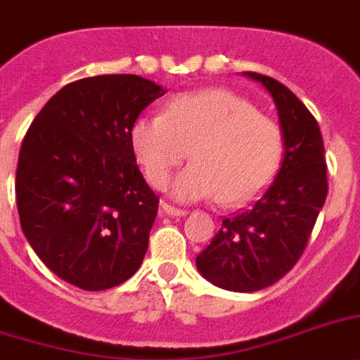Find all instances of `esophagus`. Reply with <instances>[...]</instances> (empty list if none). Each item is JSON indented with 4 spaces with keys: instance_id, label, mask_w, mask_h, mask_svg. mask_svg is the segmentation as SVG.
Segmentation results:
<instances>
[{
    "instance_id": "1",
    "label": "esophagus",
    "mask_w": 360,
    "mask_h": 360,
    "mask_svg": "<svg viewBox=\"0 0 360 360\" xmlns=\"http://www.w3.org/2000/svg\"><path fill=\"white\" fill-rule=\"evenodd\" d=\"M160 211H162L164 214H168V217H185L186 214L185 209L174 207V205H169V203H166V202L160 203Z\"/></svg>"
}]
</instances>
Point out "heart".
I'll use <instances>...</instances> for the list:
<instances>
[{
    "label": "heart",
    "instance_id": "1",
    "mask_svg": "<svg viewBox=\"0 0 360 360\" xmlns=\"http://www.w3.org/2000/svg\"><path fill=\"white\" fill-rule=\"evenodd\" d=\"M130 146L157 188L192 153L194 162L175 177L172 194L183 202L217 196L224 205L256 198L284 153L278 124L228 89L183 93L162 114L141 115L130 129Z\"/></svg>",
    "mask_w": 360,
    "mask_h": 360
}]
</instances>
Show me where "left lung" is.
I'll return each instance as SVG.
<instances>
[{"label": "left lung", "mask_w": 360, "mask_h": 360, "mask_svg": "<svg viewBox=\"0 0 360 360\" xmlns=\"http://www.w3.org/2000/svg\"><path fill=\"white\" fill-rule=\"evenodd\" d=\"M259 82L278 110L284 158L267 191L245 211L222 220L211 245L196 257L203 278L222 290L250 293L290 273L307 248L327 198V164L318 121L293 93L271 76Z\"/></svg>", "instance_id": "obj_1"}]
</instances>
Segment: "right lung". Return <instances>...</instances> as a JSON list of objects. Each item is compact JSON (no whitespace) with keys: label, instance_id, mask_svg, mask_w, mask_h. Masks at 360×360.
<instances>
[{"label":"right lung","instance_id":"right-lung-1","mask_svg":"<svg viewBox=\"0 0 360 360\" xmlns=\"http://www.w3.org/2000/svg\"><path fill=\"white\" fill-rule=\"evenodd\" d=\"M164 93L136 75L82 78L44 104L22 141V231L42 263L80 290L123 284L143 262L158 196L136 166L130 129Z\"/></svg>","mask_w":360,"mask_h":360}]
</instances>
